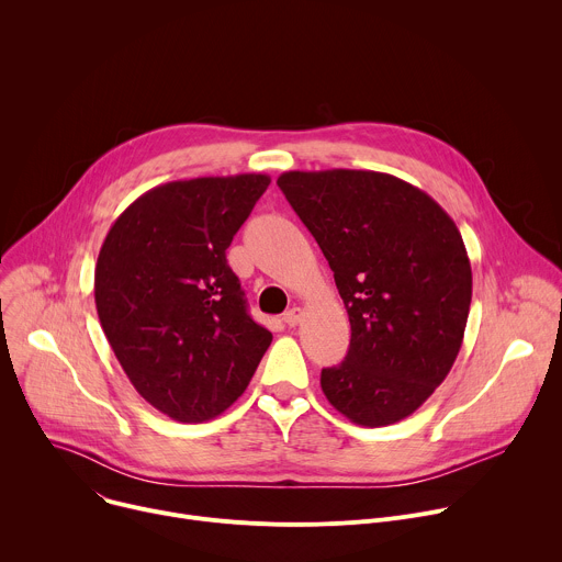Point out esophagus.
I'll use <instances>...</instances> for the list:
<instances>
[{"instance_id":"obj_1","label":"esophagus","mask_w":562,"mask_h":562,"mask_svg":"<svg viewBox=\"0 0 562 562\" xmlns=\"http://www.w3.org/2000/svg\"><path fill=\"white\" fill-rule=\"evenodd\" d=\"M300 317H302V308L300 306H293V308H289L286 313H284V323L289 325V327H295L297 323H300Z\"/></svg>"}]
</instances>
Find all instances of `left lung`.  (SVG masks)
<instances>
[{
    "instance_id": "1",
    "label": "left lung",
    "mask_w": 562,
    "mask_h": 562,
    "mask_svg": "<svg viewBox=\"0 0 562 562\" xmlns=\"http://www.w3.org/2000/svg\"><path fill=\"white\" fill-rule=\"evenodd\" d=\"M278 187L323 249L351 342L319 384L360 427L405 420L451 371L471 304V265L447 211L378 171H286Z\"/></svg>"
}]
</instances>
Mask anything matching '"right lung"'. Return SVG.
<instances>
[{"label": "right lung", "instance_id": "1", "mask_svg": "<svg viewBox=\"0 0 562 562\" xmlns=\"http://www.w3.org/2000/svg\"><path fill=\"white\" fill-rule=\"evenodd\" d=\"M265 173L195 178L139 195L95 265L104 336L135 391L178 423H204L245 393L273 336L247 313L226 249Z\"/></svg>", "mask_w": 562, "mask_h": 562}]
</instances>
